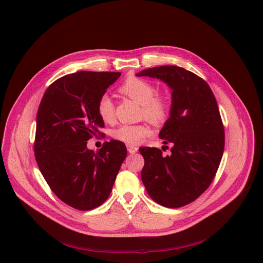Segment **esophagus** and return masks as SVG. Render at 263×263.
Here are the masks:
<instances>
[{
  "mask_svg": "<svg viewBox=\"0 0 263 263\" xmlns=\"http://www.w3.org/2000/svg\"><path fill=\"white\" fill-rule=\"evenodd\" d=\"M127 149L130 154H135L136 152H138L139 148H138V146H135V145H127Z\"/></svg>",
  "mask_w": 263,
  "mask_h": 263,
  "instance_id": "obj_1",
  "label": "esophagus"
}]
</instances>
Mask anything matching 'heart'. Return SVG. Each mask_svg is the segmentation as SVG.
Segmentation results:
<instances>
[{"label": "heart", "mask_w": 263, "mask_h": 263, "mask_svg": "<svg viewBox=\"0 0 263 263\" xmlns=\"http://www.w3.org/2000/svg\"><path fill=\"white\" fill-rule=\"evenodd\" d=\"M119 92L141 104L140 117L155 125H161L170 118L172 112V98L166 91H157L156 86L144 78L129 76L119 87ZM100 118L106 123L115 120V104L107 96H102L97 104ZM152 134L149 125L145 122L138 124H121L112 130L115 140L128 145H138Z\"/></svg>", "instance_id": "obj_1"}]
</instances>
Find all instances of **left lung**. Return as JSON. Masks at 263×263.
I'll return each instance as SVG.
<instances>
[{
    "label": "left lung",
    "instance_id": "1",
    "mask_svg": "<svg viewBox=\"0 0 263 263\" xmlns=\"http://www.w3.org/2000/svg\"><path fill=\"white\" fill-rule=\"evenodd\" d=\"M136 75L166 83L173 102L159 134L164 144L173 145L171 154L162 156L156 147L140 148L145 160L142 181L158 204L185 206L210 187L221 161L224 130L218 105L208 83L180 66H156Z\"/></svg>",
    "mask_w": 263,
    "mask_h": 263
}]
</instances>
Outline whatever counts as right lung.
Listing matches in <instances>:
<instances>
[{
  "instance_id": "1",
  "label": "right lung",
  "mask_w": 263,
  "mask_h": 263,
  "mask_svg": "<svg viewBox=\"0 0 263 263\" xmlns=\"http://www.w3.org/2000/svg\"><path fill=\"white\" fill-rule=\"evenodd\" d=\"M121 73L81 71L53 82L36 116L34 155L45 180L62 202L79 211L103 204L127 157L122 142H105L98 152L87 141L104 133L97 104Z\"/></svg>"
}]
</instances>
